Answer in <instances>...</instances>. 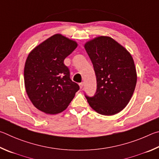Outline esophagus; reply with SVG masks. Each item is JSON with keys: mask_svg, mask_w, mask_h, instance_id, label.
<instances>
[{"mask_svg": "<svg viewBox=\"0 0 159 159\" xmlns=\"http://www.w3.org/2000/svg\"><path fill=\"white\" fill-rule=\"evenodd\" d=\"M79 85H80V89H82V88H83V87H84V82H81V83H80Z\"/></svg>", "mask_w": 159, "mask_h": 159, "instance_id": "obj_1", "label": "esophagus"}]
</instances>
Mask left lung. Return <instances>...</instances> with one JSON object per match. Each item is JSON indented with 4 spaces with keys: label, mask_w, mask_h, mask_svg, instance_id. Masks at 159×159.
<instances>
[{
    "label": "left lung",
    "mask_w": 159,
    "mask_h": 159,
    "mask_svg": "<svg viewBox=\"0 0 159 159\" xmlns=\"http://www.w3.org/2000/svg\"><path fill=\"white\" fill-rule=\"evenodd\" d=\"M84 48L93 63L97 82L93 97L86 96L90 107L111 116L126 107L134 92L137 72L129 52L109 36L87 42Z\"/></svg>",
    "instance_id": "8db88e82"
}]
</instances>
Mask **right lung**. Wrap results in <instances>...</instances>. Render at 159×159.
<instances>
[{"label": "right lung", "mask_w": 159, "mask_h": 159, "mask_svg": "<svg viewBox=\"0 0 159 159\" xmlns=\"http://www.w3.org/2000/svg\"><path fill=\"white\" fill-rule=\"evenodd\" d=\"M77 47V42L58 33L36 46L28 55L24 85L30 101L39 110L49 115L63 112L80 89L63 63Z\"/></svg>", "instance_id": "add662e5"}]
</instances>
